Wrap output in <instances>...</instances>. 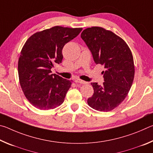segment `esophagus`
<instances>
[{"mask_svg": "<svg viewBox=\"0 0 153 153\" xmlns=\"http://www.w3.org/2000/svg\"><path fill=\"white\" fill-rule=\"evenodd\" d=\"M75 82L78 83V84H86V83H87L86 82H85V81H84V80H82L80 79H75Z\"/></svg>", "mask_w": 153, "mask_h": 153, "instance_id": "esophagus-1", "label": "esophagus"}]
</instances>
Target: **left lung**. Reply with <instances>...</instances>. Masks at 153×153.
Wrapping results in <instances>:
<instances>
[{
	"mask_svg": "<svg viewBox=\"0 0 153 153\" xmlns=\"http://www.w3.org/2000/svg\"><path fill=\"white\" fill-rule=\"evenodd\" d=\"M81 38L91 51L96 64L104 67L103 84L93 82L90 107L99 111H112L123 101L134 81V64L128 45L120 36L101 27L85 29Z\"/></svg>",
	"mask_w": 153,
	"mask_h": 153,
	"instance_id": "1",
	"label": "left lung"
}]
</instances>
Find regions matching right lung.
I'll return each instance as SVG.
<instances>
[{
    "label": "right lung",
    "instance_id": "1",
    "mask_svg": "<svg viewBox=\"0 0 153 153\" xmlns=\"http://www.w3.org/2000/svg\"><path fill=\"white\" fill-rule=\"evenodd\" d=\"M82 28L55 26L33 33L21 51L18 74L22 89L33 107L53 109L64 102L71 80L51 74V68L63 60V46Z\"/></svg>",
    "mask_w": 153,
    "mask_h": 153
}]
</instances>
